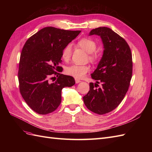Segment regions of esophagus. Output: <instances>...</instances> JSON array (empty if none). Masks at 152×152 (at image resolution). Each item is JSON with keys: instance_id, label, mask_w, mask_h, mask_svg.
<instances>
[{"instance_id": "esophagus-1", "label": "esophagus", "mask_w": 152, "mask_h": 152, "mask_svg": "<svg viewBox=\"0 0 152 152\" xmlns=\"http://www.w3.org/2000/svg\"><path fill=\"white\" fill-rule=\"evenodd\" d=\"M75 83L76 84H78V83H80V82H81L80 80H79V79H75Z\"/></svg>"}]
</instances>
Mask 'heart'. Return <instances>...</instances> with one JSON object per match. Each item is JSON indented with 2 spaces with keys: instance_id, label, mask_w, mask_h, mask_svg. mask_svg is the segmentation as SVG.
I'll return each mask as SVG.
<instances>
[{
  "instance_id": "b5f03b06",
  "label": "heart",
  "mask_w": 152,
  "mask_h": 152,
  "mask_svg": "<svg viewBox=\"0 0 152 152\" xmlns=\"http://www.w3.org/2000/svg\"><path fill=\"white\" fill-rule=\"evenodd\" d=\"M77 45L89 53V58L90 60L94 61L97 59V54L94 52L97 45L94 40L87 37L82 38L78 40ZM72 45L71 44H68L62 50V59L65 61H68L72 56ZM89 71L90 67L89 66L79 65L77 64H73V65L66 67L65 70L66 74L75 77V79H82Z\"/></svg>"
}]
</instances>
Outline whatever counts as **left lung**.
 Segmentation results:
<instances>
[{
  "instance_id": "1",
  "label": "left lung",
  "mask_w": 152,
  "mask_h": 152,
  "mask_svg": "<svg viewBox=\"0 0 152 152\" xmlns=\"http://www.w3.org/2000/svg\"><path fill=\"white\" fill-rule=\"evenodd\" d=\"M93 35L100 36L104 50L91 74L96 83H89L90 90L83 99L91 112L103 115L116 108L125 97L132 74V53L126 41L112 29L99 27L90 31ZM99 83L102 86L95 88Z\"/></svg>"
}]
</instances>
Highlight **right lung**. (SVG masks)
<instances>
[{
	"mask_svg": "<svg viewBox=\"0 0 152 152\" xmlns=\"http://www.w3.org/2000/svg\"><path fill=\"white\" fill-rule=\"evenodd\" d=\"M80 31L45 27L26 40L21 53L18 80L23 98L34 112L40 115L54 112L61 103L62 89L75 84L74 78L61 74L59 65L63 48ZM54 75L57 79L51 83Z\"/></svg>",
	"mask_w": 152,
	"mask_h": 152,
	"instance_id": "obj_1",
	"label": "right lung"
}]
</instances>
